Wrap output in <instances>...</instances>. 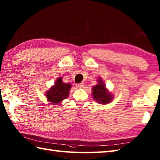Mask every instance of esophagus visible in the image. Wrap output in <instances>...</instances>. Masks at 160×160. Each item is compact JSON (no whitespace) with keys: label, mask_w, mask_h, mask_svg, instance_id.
<instances>
[{"label":"esophagus","mask_w":160,"mask_h":160,"mask_svg":"<svg viewBox=\"0 0 160 160\" xmlns=\"http://www.w3.org/2000/svg\"><path fill=\"white\" fill-rule=\"evenodd\" d=\"M76 86L78 88H83L84 87V84L83 83H79V84H77Z\"/></svg>","instance_id":"34e87169"}]
</instances>
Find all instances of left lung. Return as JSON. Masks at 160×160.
Returning <instances> with one entry per match:
<instances>
[{"label":"left lung","mask_w":160,"mask_h":160,"mask_svg":"<svg viewBox=\"0 0 160 160\" xmlns=\"http://www.w3.org/2000/svg\"><path fill=\"white\" fill-rule=\"evenodd\" d=\"M97 85L92 87V96L94 100L101 104H108L112 101L113 96L106 89L101 78H98Z\"/></svg>","instance_id":"1"}]
</instances>
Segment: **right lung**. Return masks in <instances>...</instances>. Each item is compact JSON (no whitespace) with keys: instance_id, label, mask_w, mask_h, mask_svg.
<instances>
[{"instance_id":"right-lung-1","label":"right lung","mask_w":160,"mask_h":160,"mask_svg":"<svg viewBox=\"0 0 160 160\" xmlns=\"http://www.w3.org/2000/svg\"><path fill=\"white\" fill-rule=\"evenodd\" d=\"M71 84L62 82V77L58 78L55 85L46 92L48 101L53 104H59L63 99L68 97Z\"/></svg>"}]
</instances>
